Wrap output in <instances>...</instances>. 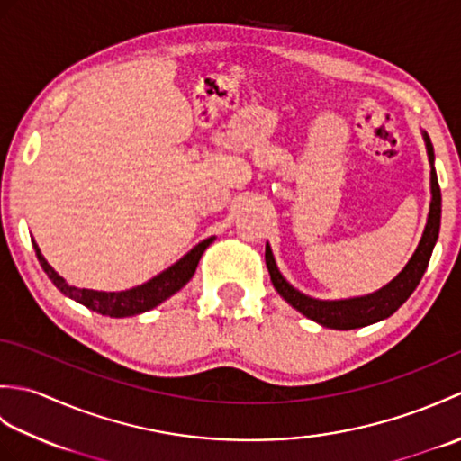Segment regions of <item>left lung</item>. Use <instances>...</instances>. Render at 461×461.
Masks as SVG:
<instances>
[{
	"label": "left lung",
	"mask_w": 461,
	"mask_h": 461,
	"mask_svg": "<svg viewBox=\"0 0 461 461\" xmlns=\"http://www.w3.org/2000/svg\"><path fill=\"white\" fill-rule=\"evenodd\" d=\"M428 162H429V192H432V200H429V212L428 221L412 258L404 266V269L398 276L380 287L375 293L362 297H350V299H315L309 297L305 293L295 289L291 283L281 276V271L273 258V251L269 243H266V263L271 276V283L279 295L285 299L293 309H297L301 315L319 322L321 327L337 329V330H350L360 329L366 325H375L378 321H384L390 315L404 305L408 297L412 295L418 287L420 279L424 277L428 269L429 258H432L434 246L439 236V220H442V192H439L438 176L434 168V146L426 131H422Z\"/></svg>",
	"instance_id": "8db88e82"
}]
</instances>
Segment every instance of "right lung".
<instances>
[{"label": "right lung", "instance_id": "add662e5", "mask_svg": "<svg viewBox=\"0 0 461 461\" xmlns=\"http://www.w3.org/2000/svg\"><path fill=\"white\" fill-rule=\"evenodd\" d=\"M213 240L215 238L200 241L198 246L192 248L184 258L176 261L174 266L160 271L158 276L142 283V285L126 289V291H95V289H79V287L68 285V283L59 276L51 266H49L35 240H32V243H33L35 256L39 263H41L43 271L47 273V277L53 281V285L61 291L65 297L81 303V305H85L86 309L101 312V315L122 319V317L140 315V312L158 307L160 303L170 299L174 293H178L185 283L194 277L202 253L210 246V243H213Z\"/></svg>", "mask_w": 461, "mask_h": 461}]
</instances>
